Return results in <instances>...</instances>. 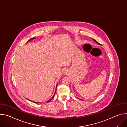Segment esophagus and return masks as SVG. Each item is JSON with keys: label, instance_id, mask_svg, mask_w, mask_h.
<instances>
[{"label": "esophagus", "instance_id": "34e87169", "mask_svg": "<svg viewBox=\"0 0 127 127\" xmlns=\"http://www.w3.org/2000/svg\"><path fill=\"white\" fill-rule=\"evenodd\" d=\"M65 71H65V72H64V73H65V74L66 73V70H65Z\"/></svg>", "mask_w": 127, "mask_h": 127}]
</instances>
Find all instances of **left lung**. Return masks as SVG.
<instances>
[{
    "instance_id": "1",
    "label": "left lung",
    "mask_w": 127,
    "mask_h": 127,
    "mask_svg": "<svg viewBox=\"0 0 127 127\" xmlns=\"http://www.w3.org/2000/svg\"><path fill=\"white\" fill-rule=\"evenodd\" d=\"M93 39V40H94V41H95V42L96 43H97L98 45H101V44H100L99 43H98V42H97L96 40H95V39Z\"/></svg>"
}]
</instances>
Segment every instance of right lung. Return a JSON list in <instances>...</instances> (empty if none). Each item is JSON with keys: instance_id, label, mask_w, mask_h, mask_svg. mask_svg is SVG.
I'll return each instance as SVG.
<instances>
[{"instance_id": "right-lung-1", "label": "right lung", "mask_w": 127, "mask_h": 127, "mask_svg": "<svg viewBox=\"0 0 127 127\" xmlns=\"http://www.w3.org/2000/svg\"><path fill=\"white\" fill-rule=\"evenodd\" d=\"M35 38H32V39H31L30 40H29L28 42H27V43L28 42H29V41H31L32 40H33V39H35ZM57 85H56V90H55V93H54V95L52 96V97L50 99V100H48L47 101H46V102H49V101H50L52 99V98L54 97V96H55V93H56V88H57ZM30 100L31 101H32V102H34V103H40V102H35V101H32V100Z\"/></svg>"}]
</instances>
